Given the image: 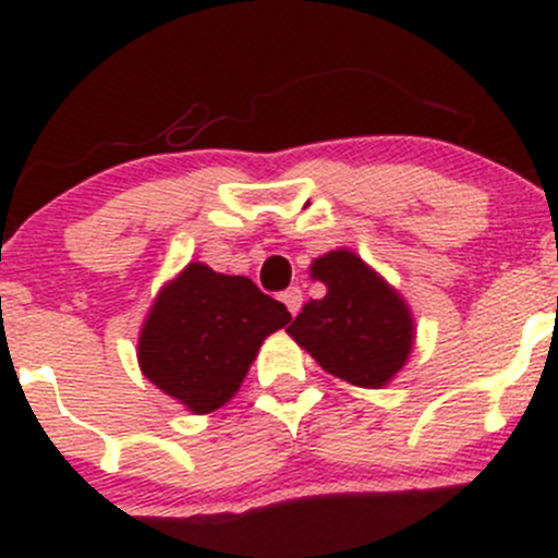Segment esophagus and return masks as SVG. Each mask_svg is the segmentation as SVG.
<instances>
[{
	"label": "esophagus",
	"instance_id": "obj_1",
	"mask_svg": "<svg viewBox=\"0 0 558 558\" xmlns=\"http://www.w3.org/2000/svg\"><path fill=\"white\" fill-rule=\"evenodd\" d=\"M280 299H283V304L288 306V312H291V315H299V310H301V301H304V296H301V288H288V291H283L280 293Z\"/></svg>",
	"mask_w": 558,
	"mask_h": 558
}]
</instances>
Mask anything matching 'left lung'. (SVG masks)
<instances>
[{"label": "left lung", "instance_id": "left-lung-1", "mask_svg": "<svg viewBox=\"0 0 558 558\" xmlns=\"http://www.w3.org/2000/svg\"><path fill=\"white\" fill-rule=\"evenodd\" d=\"M323 299L304 304L288 336L325 373L360 388H383L401 373L414 349L417 325L403 296L349 248L310 265Z\"/></svg>", "mask_w": 558, "mask_h": 558}]
</instances>
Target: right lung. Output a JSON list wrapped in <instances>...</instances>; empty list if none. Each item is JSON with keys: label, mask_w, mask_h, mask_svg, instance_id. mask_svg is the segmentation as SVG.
Here are the masks:
<instances>
[{"label": "right lung", "mask_w": 558, "mask_h": 558, "mask_svg": "<svg viewBox=\"0 0 558 558\" xmlns=\"http://www.w3.org/2000/svg\"><path fill=\"white\" fill-rule=\"evenodd\" d=\"M288 319L286 306L243 275L189 262L159 288L141 325L138 367L191 414H209L239 393L259 345Z\"/></svg>", "instance_id": "obj_1"}]
</instances>
